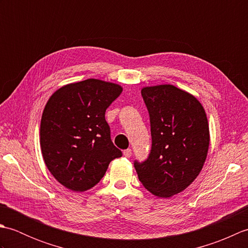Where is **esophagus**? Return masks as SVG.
<instances>
[{"instance_id":"34e87169","label":"esophagus","mask_w":248,"mask_h":248,"mask_svg":"<svg viewBox=\"0 0 248 248\" xmlns=\"http://www.w3.org/2000/svg\"><path fill=\"white\" fill-rule=\"evenodd\" d=\"M124 155L125 157H130L131 155H132V150H131V149H125V150H124Z\"/></svg>"}]
</instances>
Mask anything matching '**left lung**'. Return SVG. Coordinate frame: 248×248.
<instances>
[{
  "label": "left lung",
  "instance_id": "8db88e82",
  "mask_svg": "<svg viewBox=\"0 0 248 248\" xmlns=\"http://www.w3.org/2000/svg\"><path fill=\"white\" fill-rule=\"evenodd\" d=\"M151 125L148 160L134 166L145 188L161 198L184 191L202 171L210 131L199 100L171 84L141 88Z\"/></svg>",
  "mask_w": 248,
  "mask_h": 248
}]
</instances>
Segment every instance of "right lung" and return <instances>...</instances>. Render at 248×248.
<instances>
[{"instance_id":"right-lung-1","label":"right lung","mask_w":248,"mask_h":248,"mask_svg":"<svg viewBox=\"0 0 248 248\" xmlns=\"http://www.w3.org/2000/svg\"><path fill=\"white\" fill-rule=\"evenodd\" d=\"M123 92L119 84L87 78L52 93L40 123L46 166L62 186L84 192L101 180L109 162L121 156L110 140L105 110Z\"/></svg>"}]
</instances>
